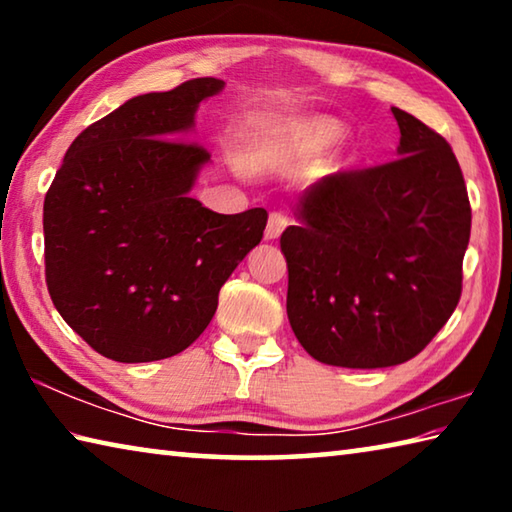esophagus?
I'll use <instances>...</instances> for the list:
<instances>
[{
    "label": "esophagus",
    "mask_w": 512,
    "mask_h": 512,
    "mask_svg": "<svg viewBox=\"0 0 512 512\" xmlns=\"http://www.w3.org/2000/svg\"><path fill=\"white\" fill-rule=\"evenodd\" d=\"M289 225V216L284 214V212H273L271 216H268V223H266V239L268 241H273V239H277L284 232V228H287Z\"/></svg>",
    "instance_id": "1"
}]
</instances>
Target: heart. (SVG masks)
<instances>
[{
	"label": "heart",
	"mask_w": 512,
	"mask_h": 512,
	"mask_svg": "<svg viewBox=\"0 0 512 512\" xmlns=\"http://www.w3.org/2000/svg\"><path fill=\"white\" fill-rule=\"evenodd\" d=\"M345 135V128L332 117H309L291 128L289 149L298 158H311L334 146Z\"/></svg>",
	"instance_id": "b5f03b06"
}]
</instances>
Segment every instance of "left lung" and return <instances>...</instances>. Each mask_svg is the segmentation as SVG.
I'll use <instances>...</instances> for the list:
<instances>
[{"instance_id":"8db88e82","label":"left lung","mask_w":512,"mask_h":512,"mask_svg":"<svg viewBox=\"0 0 512 512\" xmlns=\"http://www.w3.org/2000/svg\"><path fill=\"white\" fill-rule=\"evenodd\" d=\"M393 115L400 158L318 180L280 237L291 329L327 366L409 361L461 300L472 225L463 171L443 135Z\"/></svg>"}]
</instances>
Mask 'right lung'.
Listing matches in <instances>:
<instances>
[{"instance_id": "right-lung-1", "label": "right lung", "mask_w": 512, "mask_h": 512, "mask_svg": "<svg viewBox=\"0 0 512 512\" xmlns=\"http://www.w3.org/2000/svg\"><path fill=\"white\" fill-rule=\"evenodd\" d=\"M223 85L207 76L126 101L76 137L45 196L49 296L112 361L189 348L264 237V207L216 214L189 196L210 153L183 135Z\"/></svg>"}]
</instances>
